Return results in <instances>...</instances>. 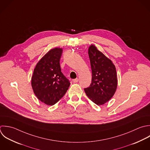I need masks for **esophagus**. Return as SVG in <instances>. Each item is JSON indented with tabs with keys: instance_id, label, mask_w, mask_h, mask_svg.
<instances>
[{
	"instance_id": "34e87169",
	"label": "esophagus",
	"mask_w": 150,
	"mask_h": 150,
	"mask_svg": "<svg viewBox=\"0 0 150 150\" xmlns=\"http://www.w3.org/2000/svg\"><path fill=\"white\" fill-rule=\"evenodd\" d=\"M78 81H79V79H78V78H76V79H73V82H74V83H76V82H78Z\"/></svg>"
}]
</instances>
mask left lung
Instances as JSON below:
<instances>
[{
    "instance_id": "left-lung-1",
    "label": "left lung",
    "mask_w": 150,
    "mask_h": 150,
    "mask_svg": "<svg viewBox=\"0 0 150 150\" xmlns=\"http://www.w3.org/2000/svg\"><path fill=\"white\" fill-rule=\"evenodd\" d=\"M92 69V83L84 91L88 97L97 105L108 102L117 89L116 67L112 61L99 51L94 45L88 49Z\"/></svg>"
}]
</instances>
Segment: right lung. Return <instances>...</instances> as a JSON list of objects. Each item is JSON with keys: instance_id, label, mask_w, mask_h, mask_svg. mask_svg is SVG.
Masks as SVG:
<instances>
[{"instance_id": "1", "label": "right lung", "mask_w": 150, "mask_h": 150, "mask_svg": "<svg viewBox=\"0 0 150 150\" xmlns=\"http://www.w3.org/2000/svg\"><path fill=\"white\" fill-rule=\"evenodd\" d=\"M62 49L50 50L37 64L31 78V86L37 98L47 105L58 102L67 92L70 82L61 72L59 61Z\"/></svg>"}]
</instances>
